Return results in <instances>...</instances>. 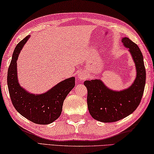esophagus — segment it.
<instances>
[{"instance_id":"obj_1","label":"esophagus","mask_w":154,"mask_h":154,"mask_svg":"<svg viewBox=\"0 0 154 154\" xmlns=\"http://www.w3.org/2000/svg\"><path fill=\"white\" fill-rule=\"evenodd\" d=\"M77 77L79 78V79L81 80H84L85 79V73H83V72H79V74H78V75H77Z\"/></svg>"}]
</instances>
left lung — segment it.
I'll return each mask as SVG.
<instances>
[{
    "label": "left lung",
    "mask_w": 154,
    "mask_h": 154,
    "mask_svg": "<svg viewBox=\"0 0 154 154\" xmlns=\"http://www.w3.org/2000/svg\"><path fill=\"white\" fill-rule=\"evenodd\" d=\"M122 42L129 49L136 67V78L131 86L118 91L107 88L100 79L84 82L87 88L89 113L103 122H116L133 113L138 107L145 89L146 70L140 49L127 37L122 39Z\"/></svg>",
    "instance_id": "1"
}]
</instances>
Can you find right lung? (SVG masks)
Listing matches in <instances>:
<instances>
[{
	"label": "right lung",
	"instance_id": "add662e5",
	"mask_svg": "<svg viewBox=\"0 0 154 154\" xmlns=\"http://www.w3.org/2000/svg\"><path fill=\"white\" fill-rule=\"evenodd\" d=\"M30 35L26 36L14 49L8 73L9 96L16 111L30 121L47 125L58 119L61 114L63 102L75 86V78L65 79L42 94L25 91L18 83L17 63L18 55Z\"/></svg>",
	"mask_w": 154,
	"mask_h": 154
}]
</instances>
